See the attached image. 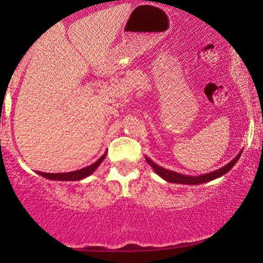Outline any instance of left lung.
<instances>
[{"instance_id":"obj_1","label":"left lung","mask_w":263,"mask_h":263,"mask_svg":"<svg viewBox=\"0 0 263 263\" xmlns=\"http://www.w3.org/2000/svg\"><path fill=\"white\" fill-rule=\"evenodd\" d=\"M241 153H242V151H241V152L238 153V155L235 157L230 163H228V164L224 165V167H221L220 170L210 172V173H206V174H201V176H185V174H180V173H177V172L165 170V168L161 167V165L156 164V163L153 162L152 159H149L148 157H146V161L151 167L153 168V171H155L159 177L163 178V179L167 180V182L177 183V184H189V185H198V184L211 182V180L216 179V178L225 176V174L228 173V172L230 171L235 164H236L238 159H240Z\"/></svg>"}]
</instances>
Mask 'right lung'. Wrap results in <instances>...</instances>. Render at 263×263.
<instances>
[{"instance_id": "right-lung-1", "label": "right lung", "mask_w": 263, "mask_h": 263, "mask_svg": "<svg viewBox=\"0 0 263 263\" xmlns=\"http://www.w3.org/2000/svg\"><path fill=\"white\" fill-rule=\"evenodd\" d=\"M106 153L105 152L104 155H102L100 158L98 159L95 163H92L91 165H87V167L83 168V170H79V171H74V172H68V173H44V172H37L39 176L47 178V179H50V180H63V182H71V180H81L84 179V178L91 176V174L95 172L96 170L99 168V165L101 164L102 161L105 159V157H106Z\"/></svg>"}]
</instances>
